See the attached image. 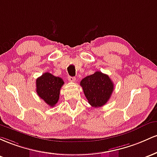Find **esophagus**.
<instances>
[{"mask_svg": "<svg viewBox=\"0 0 157 157\" xmlns=\"http://www.w3.org/2000/svg\"><path fill=\"white\" fill-rule=\"evenodd\" d=\"M68 80H69L70 82H75V80H76V79H75V77L69 76V77H68Z\"/></svg>", "mask_w": 157, "mask_h": 157, "instance_id": "1", "label": "esophagus"}]
</instances>
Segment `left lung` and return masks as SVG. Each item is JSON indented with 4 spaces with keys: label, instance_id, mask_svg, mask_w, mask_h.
<instances>
[{
    "label": "left lung",
    "instance_id": "8db88e82",
    "mask_svg": "<svg viewBox=\"0 0 157 157\" xmlns=\"http://www.w3.org/2000/svg\"><path fill=\"white\" fill-rule=\"evenodd\" d=\"M80 85L83 88L88 103L94 107L105 105L114 90L113 83L110 77L99 71L82 79Z\"/></svg>",
    "mask_w": 157,
    "mask_h": 157
}]
</instances>
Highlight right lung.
Wrapping results in <instances>:
<instances>
[{
	"mask_svg": "<svg viewBox=\"0 0 157 157\" xmlns=\"http://www.w3.org/2000/svg\"><path fill=\"white\" fill-rule=\"evenodd\" d=\"M64 84L60 77L45 73L36 79V93L49 106L54 107L59 101L60 90Z\"/></svg>",
	"mask_w": 157,
	"mask_h": 157,
	"instance_id": "obj_1",
	"label": "right lung"
}]
</instances>
